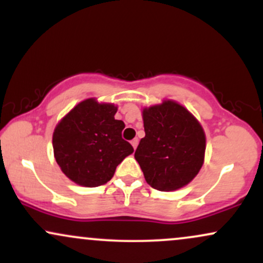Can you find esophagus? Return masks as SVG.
Instances as JSON below:
<instances>
[{
    "instance_id": "34e87169",
    "label": "esophagus",
    "mask_w": 263,
    "mask_h": 263,
    "mask_svg": "<svg viewBox=\"0 0 263 263\" xmlns=\"http://www.w3.org/2000/svg\"><path fill=\"white\" fill-rule=\"evenodd\" d=\"M131 144H132V147H134V149L137 148V146H138V140H137V138H135V140H132V141H131Z\"/></svg>"
}]
</instances>
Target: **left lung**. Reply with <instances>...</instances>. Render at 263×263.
<instances>
[{
	"label": "left lung",
	"mask_w": 263,
	"mask_h": 263,
	"mask_svg": "<svg viewBox=\"0 0 263 263\" xmlns=\"http://www.w3.org/2000/svg\"><path fill=\"white\" fill-rule=\"evenodd\" d=\"M146 136L135 152L146 182L161 192H174L197 177L204 164L205 132L190 111L173 100L143 107Z\"/></svg>",
	"instance_id": "obj_1"
}]
</instances>
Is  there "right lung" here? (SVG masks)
Wrapping results in <instances>:
<instances>
[{
	"label": "right lung",
	"mask_w": 263,
	"mask_h": 263,
	"mask_svg": "<svg viewBox=\"0 0 263 263\" xmlns=\"http://www.w3.org/2000/svg\"><path fill=\"white\" fill-rule=\"evenodd\" d=\"M116 112L114 104L90 98L75 105L55 126L54 158L71 182L87 188L102 185L134 152L122 138L125 123L115 120Z\"/></svg>",
	"instance_id": "1"
}]
</instances>
